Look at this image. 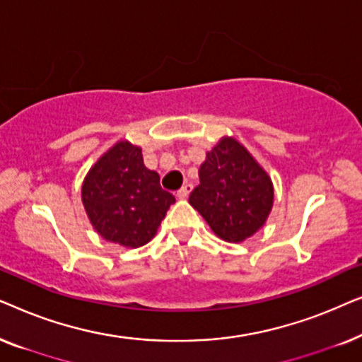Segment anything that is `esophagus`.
<instances>
[{
	"label": "esophagus",
	"instance_id": "1",
	"mask_svg": "<svg viewBox=\"0 0 362 362\" xmlns=\"http://www.w3.org/2000/svg\"><path fill=\"white\" fill-rule=\"evenodd\" d=\"M191 191H192V185H189V182H187V185H185L180 191H177L176 196L180 197V199H186V197L191 194Z\"/></svg>",
	"mask_w": 362,
	"mask_h": 362
}]
</instances>
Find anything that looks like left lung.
<instances>
[{"label": "left lung", "mask_w": 362, "mask_h": 362, "mask_svg": "<svg viewBox=\"0 0 362 362\" xmlns=\"http://www.w3.org/2000/svg\"><path fill=\"white\" fill-rule=\"evenodd\" d=\"M189 204L226 242H244L262 229L274 206V182L234 136H222L199 168Z\"/></svg>", "instance_id": "left-lung-1"}]
</instances>
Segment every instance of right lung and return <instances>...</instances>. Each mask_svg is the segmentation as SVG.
Instances as JSON below:
<instances>
[{"label": "right lung", "instance_id": "obj_1", "mask_svg": "<svg viewBox=\"0 0 362 362\" xmlns=\"http://www.w3.org/2000/svg\"><path fill=\"white\" fill-rule=\"evenodd\" d=\"M175 196L163 191L160 175L143 163L141 148L120 140L88 170L82 204L102 239L138 249L156 235Z\"/></svg>", "mask_w": 362, "mask_h": 362}]
</instances>
